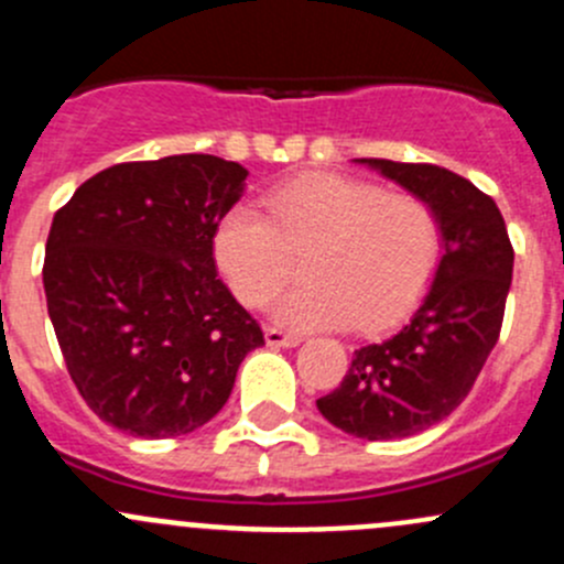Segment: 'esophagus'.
Listing matches in <instances>:
<instances>
[{
    "label": "esophagus",
    "mask_w": 564,
    "mask_h": 564,
    "mask_svg": "<svg viewBox=\"0 0 564 564\" xmlns=\"http://www.w3.org/2000/svg\"><path fill=\"white\" fill-rule=\"evenodd\" d=\"M264 340H267V346H272V349H292V346L300 344V335L286 333V329H281V327H267Z\"/></svg>",
    "instance_id": "1"
}]
</instances>
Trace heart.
I'll list each match as a JSON object with an SVG mask.
<instances>
[{"mask_svg":"<svg viewBox=\"0 0 564 564\" xmlns=\"http://www.w3.org/2000/svg\"><path fill=\"white\" fill-rule=\"evenodd\" d=\"M261 204L267 215L248 204L220 215L215 264L242 303L264 305L292 272V253L308 247V281L272 308L292 329L384 327L412 308L440 261V220L412 193L311 172L270 187Z\"/></svg>","mask_w":564,"mask_h":564,"instance_id":"obj_1","label":"heart"}]
</instances>
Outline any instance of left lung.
I'll return each instance as SVG.
<instances>
[{
    "instance_id": "1",
    "label": "left lung",
    "mask_w": 564,
    "mask_h": 564,
    "mask_svg": "<svg viewBox=\"0 0 564 564\" xmlns=\"http://www.w3.org/2000/svg\"><path fill=\"white\" fill-rule=\"evenodd\" d=\"M429 202L442 231L434 281L398 333L355 351L340 388L318 398L324 420L357 440H406L469 395L502 329L513 246L491 196L431 163L357 158Z\"/></svg>"
}]
</instances>
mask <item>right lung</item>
Instances as JSON below:
<instances>
[{
	"label": "right lung",
	"instance_id": "obj_1",
	"mask_svg": "<svg viewBox=\"0 0 564 564\" xmlns=\"http://www.w3.org/2000/svg\"><path fill=\"white\" fill-rule=\"evenodd\" d=\"M248 169L215 155L117 163L54 215L43 286L67 373L130 436L191 434L264 344L218 278L213 235Z\"/></svg>",
	"mask_w": 564,
	"mask_h": 564
}]
</instances>
